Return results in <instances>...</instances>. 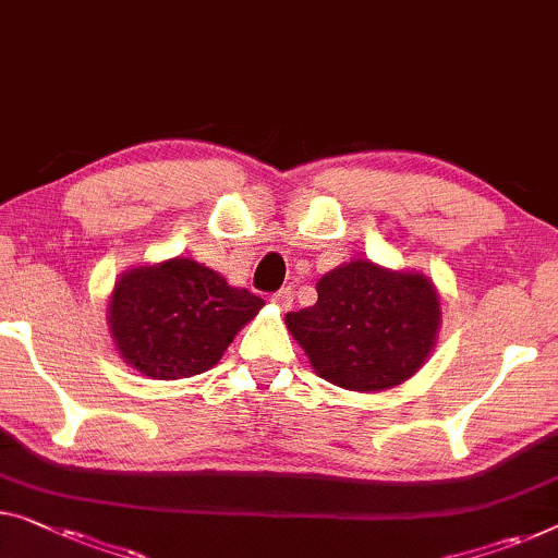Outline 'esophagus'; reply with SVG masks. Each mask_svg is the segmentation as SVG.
<instances>
[{
	"instance_id": "esophagus-1",
	"label": "esophagus",
	"mask_w": 558,
	"mask_h": 558,
	"mask_svg": "<svg viewBox=\"0 0 558 558\" xmlns=\"http://www.w3.org/2000/svg\"><path fill=\"white\" fill-rule=\"evenodd\" d=\"M270 301L276 303L280 311H290V307H293V290L282 288V290H278V293H272Z\"/></svg>"
}]
</instances>
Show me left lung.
I'll return each instance as SVG.
<instances>
[{"mask_svg": "<svg viewBox=\"0 0 558 558\" xmlns=\"http://www.w3.org/2000/svg\"><path fill=\"white\" fill-rule=\"evenodd\" d=\"M318 303L286 315L290 336L328 384L361 393L396 388L436 348L440 295L418 270L355 257L318 282Z\"/></svg>", "mask_w": 558, "mask_h": 558, "instance_id": "left-lung-1", "label": "left lung"}]
</instances>
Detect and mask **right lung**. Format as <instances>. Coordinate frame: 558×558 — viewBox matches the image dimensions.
<instances>
[{"label":"right lung","mask_w":558,"mask_h":558,"mask_svg":"<svg viewBox=\"0 0 558 558\" xmlns=\"http://www.w3.org/2000/svg\"><path fill=\"white\" fill-rule=\"evenodd\" d=\"M263 305L251 290L178 255L124 270L107 303V326L124 363L147 378L180 380L218 365Z\"/></svg>","instance_id":"1"}]
</instances>
